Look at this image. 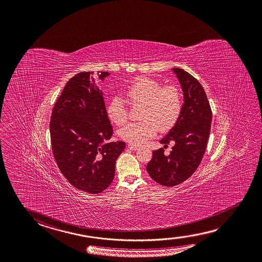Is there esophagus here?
<instances>
[{
	"label": "esophagus",
	"mask_w": 262,
	"mask_h": 262,
	"mask_svg": "<svg viewBox=\"0 0 262 262\" xmlns=\"http://www.w3.org/2000/svg\"><path fill=\"white\" fill-rule=\"evenodd\" d=\"M129 147V149H130L132 150H140V147H137V146L133 145V144H129L128 145Z\"/></svg>",
	"instance_id": "34e87169"
}]
</instances>
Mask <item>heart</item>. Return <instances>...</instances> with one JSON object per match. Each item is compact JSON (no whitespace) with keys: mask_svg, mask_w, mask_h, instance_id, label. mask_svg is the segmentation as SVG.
Wrapping results in <instances>:
<instances>
[{"mask_svg":"<svg viewBox=\"0 0 262 262\" xmlns=\"http://www.w3.org/2000/svg\"><path fill=\"white\" fill-rule=\"evenodd\" d=\"M133 103L142 104V121L133 122L121 128L120 137L133 145H143L155 137L160 129L167 132L180 118L182 98L176 86H161L157 80L146 77L135 78L125 91ZM107 116L113 123L124 124L128 111L124 101L115 97L107 107Z\"/></svg>","mask_w":262,"mask_h":262,"instance_id":"1","label":"heart"}]
</instances>
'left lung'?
Masks as SVG:
<instances>
[{"mask_svg": "<svg viewBox=\"0 0 262 262\" xmlns=\"http://www.w3.org/2000/svg\"><path fill=\"white\" fill-rule=\"evenodd\" d=\"M180 83L184 103L180 118L160 143L174 146L169 155L152 151L146 169L160 185L173 186L187 180L201 163L210 133L212 112L201 84L184 69H172Z\"/></svg>", "mask_w": 262, "mask_h": 262, "instance_id": "1", "label": "left lung"}]
</instances>
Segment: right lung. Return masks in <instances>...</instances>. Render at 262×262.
Here are the masks:
<instances>
[{
	"mask_svg": "<svg viewBox=\"0 0 262 262\" xmlns=\"http://www.w3.org/2000/svg\"><path fill=\"white\" fill-rule=\"evenodd\" d=\"M97 75L104 81L110 73ZM50 134L56 163L71 185L98 193L112 184L125 142H107L113 129L93 72L77 74L66 84L52 112Z\"/></svg>",
	"mask_w": 262,
	"mask_h": 262,
	"instance_id": "1",
	"label": "right lung"
}]
</instances>
